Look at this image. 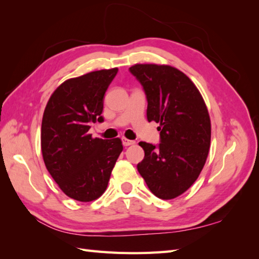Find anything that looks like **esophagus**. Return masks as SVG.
<instances>
[{"mask_svg": "<svg viewBox=\"0 0 259 259\" xmlns=\"http://www.w3.org/2000/svg\"><path fill=\"white\" fill-rule=\"evenodd\" d=\"M122 142H123V145L124 146H130V145H133V144H135V142L134 141H131V140H127V139H122Z\"/></svg>", "mask_w": 259, "mask_h": 259, "instance_id": "34e87169", "label": "esophagus"}]
</instances>
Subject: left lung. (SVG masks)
Segmentation results:
<instances>
[{
    "instance_id": "1",
    "label": "left lung",
    "mask_w": 259,
    "mask_h": 259,
    "mask_svg": "<svg viewBox=\"0 0 259 259\" xmlns=\"http://www.w3.org/2000/svg\"><path fill=\"white\" fill-rule=\"evenodd\" d=\"M145 92L147 120L158 123L160 143L141 142L145 153L137 169L155 196L173 199L197 180L210 145L207 107L195 84L169 65L130 67Z\"/></svg>"
}]
</instances>
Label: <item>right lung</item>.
Listing matches in <instances>:
<instances>
[{"label": "right lung", "instance_id": "add662e5", "mask_svg": "<svg viewBox=\"0 0 259 259\" xmlns=\"http://www.w3.org/2000/svg\"><path fill=\"white\" fill-rule=\"evenodd\" d=\"M117 68L70 78L51 95L41 130V148L51 176L68 197L92 202L105 192L123 151L119 139H93L91 124L102 123L104 95Z\"/></svg>", "mask_w": 259, "mask_h": 259}]
</instances>
